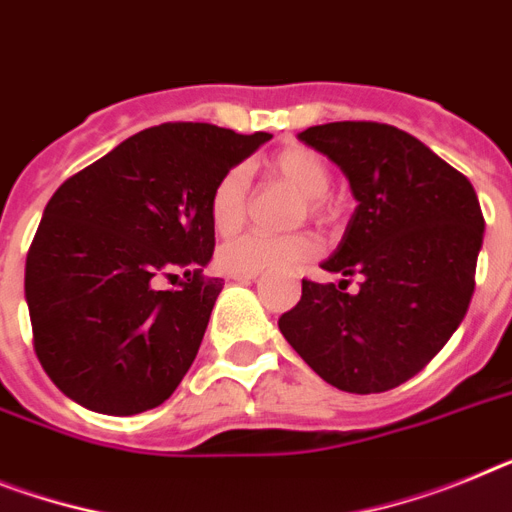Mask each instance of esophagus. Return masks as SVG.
<instances>
[{"label":"esophagus","mask_w":512,"mask_h":512,"mask_svg":"<svg viewBox=\"0 0 512 512\" xmlns=\"http://www.w3.org/2000/svg\"><path fill=\"white\" fill-rule=\"evenodd\" d=\"M256 277L259 274H230V279H235V282H253Z\"/></svg>","instance_id":"1"}]
</instances>
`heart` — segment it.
<instances>
[{"instance_id": "b5f03b06", "label": "heart", "mask_w": 512, "mask_h": 512, "mask_svg": "<svg viewBox=\"0 0 512 512\" xmlns=\"http://www.w3.org/2000/svg\"><path fill=\"white\" fill-rule=\"evenodd\" d=\"M272 173L285 181L287 186L303 196L308 217L326 220L329 202L326 196L331 191V168L310 147H287L272 160ZM248 189H251V170L248 165H233L214 183L209 194V220L220 235L235 233L248 209ZM318 253V240L310 233L290 235H266L246 233L222 243L217 251V261L230 274H261L287 269L292 264L313 259Z\"/></svg>"}]
</instances>
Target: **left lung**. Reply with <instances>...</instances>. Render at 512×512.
<instances>
[{
    "mask_svg": "<svg viewBox=\"0 0 512 512\" xmlns=\"http://www.w3.org/2000/svg\"><path fill=\"white\" fill-rule=\"evenodd\" d=\"M300 142L344 170L357 209L326 272L282 313L292 349L347 393H381L425 368L464 321L484 217L464 173L417 137L375 121H334ZM352 276L361 290L347 293Z\"/></svg>",
    "mask_w": 512,
    "mask_h": 512,
    "instance_id": "8db88e82",
    "label": "left lung"
}]
</instances>
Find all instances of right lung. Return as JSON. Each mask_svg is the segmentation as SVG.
Here are the masks:
<instances>
[{
  "label": "right lung",
  "mask_w": 512,
  "mask_h": 512,
  "mask_svg": "<svg viewBox=\"0 0 512 512\" xmlns=\"http://www.w3.org/2000/svg\"><path fill=\"white\" fill-rule=\"evenodd\" d=\"M272 134L160 124L61 183L25 261L33 347L64 396L147 412L189 373L222 279L209 194ZM173 284V288H168Z\"/></svg>",
  "instance_id": "right-lung-1"
}]
</instances>
